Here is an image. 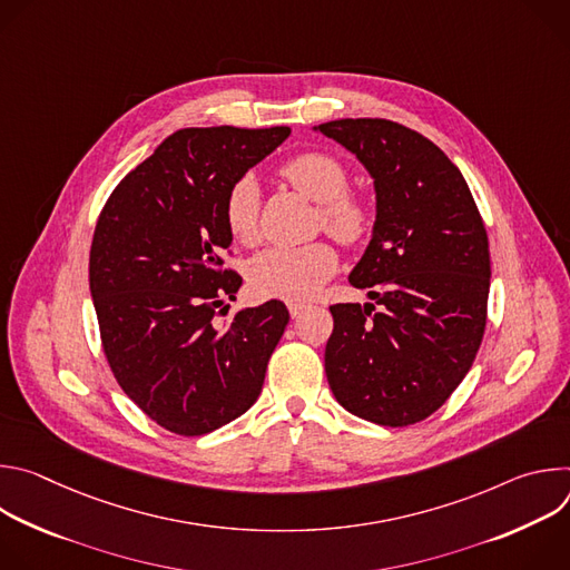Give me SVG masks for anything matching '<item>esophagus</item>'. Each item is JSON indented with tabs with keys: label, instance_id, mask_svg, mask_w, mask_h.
I'll return each instance as SVG.
<instances>
[{
	"label": "esophagus",
	"instance_id": "esophagus-1",
	"mask_svg": "<svg viewBox=\"0 0 570 570\" xmlns=\"http://www.w3.org/2000/svg\"><path fill=\"white\" fill-rule=\"evenodd\" d=\"M304 308H306V304H304V302H288V313H291L293 317H297Z\"/></svg>",
	"mask_w": 570,
	"mask_h": 570
}]
</instances>
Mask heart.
<instances>
[{
	"instance_id": "heart-1",
	"label": "heart",
	"mask_w": 570,
	"mask_h": 570,
	"mask_svg": "<svg viewBox=\"0 0 570 570\" xmlns=\"http://www.w3.org/2000/svg\"><path fill=\"white\" fill-rule=\"evenodd\" d=\"M282 178L320 205L317 225L341 243L363 240L372 225L374 212L370 203L350 191V171L336 155L306 150L291 157L282 167ZM259 185L255 178H238L225 196L223 220L227 232L240 240L253 243L259 229ZM338 268V255L327 240L308 243L297 248H268L250 259L248 282L264 297L302 302L308 299Z\"/></svg>"
}]
</instances>
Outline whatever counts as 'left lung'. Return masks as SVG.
<instances>
[{"label": "left lung", "instance_id": "obj_1", "mask_svg": "<svg viewBox=\"0 0 570 570\" xmlns=\"http://www.w3.org/2000/svg\"><path fill=\"white\" fill-rule=\"evenodd\" d=\"M315 130L354 153L376 191L372 240L350 273L374 304L330 306L324 372L352 415L392 429L417 424L466 376L484 334V223L460 169L417 130L387 119Z\"/></svg>", "mask_w": 570, "mask_h": 570}]
</instances>
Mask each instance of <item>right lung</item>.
Returning a JSON list of instances; mask_svg holds the SVG:
<instances>
[{
    "mask_svg": "<svg viewBox=\"0 0 570 570\" xmlns=\"http://www.w3.org/2000/svg\"><path fill=\"white\" fill-rule=\"evenodd\" d=\"M288 126L183 128L110 194L90 250L101 343L121 390L176 435H205L257 401L288 311L279 299L225 315L240 288L223 268L227 189Z\"/></svg>",
    "mask_w": 570,
    "mask_h": 570,
    "instance_id": "1",
    "label": "right lung"
}]
</instances>
